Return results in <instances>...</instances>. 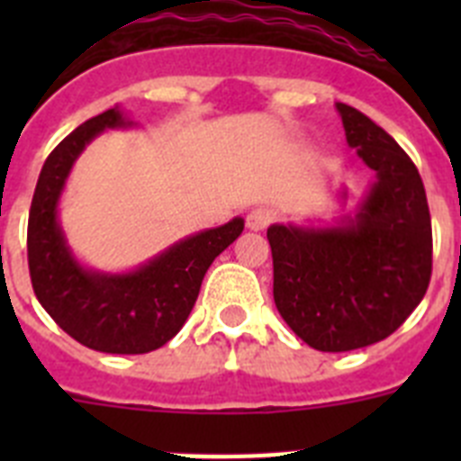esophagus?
Segmentation results:
<instances>
[{
	"label": "esophagus",
	"instance_id": "obj_1",
	"mask_svg": "<svg viewBox=\"0 0 461 461\" xmlns=\"http://www.w3.org/2000/svg\"><path fill=\"white\" fill-rule=\"evenodd\" d=\"M272 219H275V214H272L270 210H266V207H256V210H251L249 214H247V228H249V230H266L272 223Z\"/></svg>",
	"mask_w": 461,
	"mask_h": 461
}]
</instances>
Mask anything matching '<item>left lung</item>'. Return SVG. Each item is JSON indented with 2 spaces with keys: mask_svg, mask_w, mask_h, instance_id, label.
<instances>
[{
  "mask_svg": "<svg viewBox=\"0 0 461 461\" xmlns=\"http://www.w3.org/2000/svg\"><path fill=\"white\" fill-rule=\"evenodd\" d=\"M346 142L374 170L356 210L332 223H272L275 304L316 351L341 353L393 335L425 297L431 219L420 173L360 110L337 104ZM344 205L348 191H339Z\"/></svg>",
  "mask_w": 461,
  "mask_h": 461,
  "instance_id": "obj_1",
  "label": "left lung"
}]
</instances>
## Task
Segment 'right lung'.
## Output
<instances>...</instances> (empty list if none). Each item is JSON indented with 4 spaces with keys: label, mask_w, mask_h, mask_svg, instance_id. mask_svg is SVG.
Listing matches in <instances>:
<instances>
[{
    "label": "right lung",
    "mask_w": 461,
    "mask_h": 461,
    "mask_svg": "<svg viewBox=\"0 0 461 461\" xmlns=\"http://www.w3.org/2000/svg\"><path fill=\"white\" fill-rule=\"evenodd\" d=\"M120 105L68 133L41 168L27 226L32 286L41 307L87 348L138 356L161 348L189 319L212 260L240 238L244 219L186 235L133 270L104 272L80 263L59 221L73 164L108 129H131Z\"/></svg>",
    "instance_id": "obj_1"
}]
</instances>
